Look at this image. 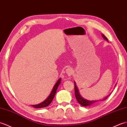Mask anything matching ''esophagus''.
I'll use <instances>...</instances> for the list:
<instances>
[{"instance_id":"obj_1","label":"esophagus","mask_w":127,"mask_h":127,"mask_svg":"<svg viewBox=\"0 0 127 127\" xmlns=\"http://www.w3.org/2000/svg\"><path fill=\"white\" fill-rule=\"evenodd\" d=\"M66 73L67 74V75L69 76H71L73 74V70L71 68H68L66 69Z\"/></svg>"}]
</instances>
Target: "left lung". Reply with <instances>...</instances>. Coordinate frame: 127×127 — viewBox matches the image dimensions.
<instances>
[{
  "label": "left lung",
  "instance_id": "8db88e82",
  "mask_svg": "<svg viewBox=\"0 0 127 127\" xmlns=\"http://www.w3.org/2000/svg\"><path fill=\"white\" fill-rule=\"evenodd\" d=\"M103 38L105 39V40L108 41V38L106 37L105 36H104V35H102ZM74 91H75V97H76V99H77L78 102L79 103L80 105H81L83 106H90V105H92V104H94L95 103H97V102H99V101H101V100H104L106 99L107 98L109 97V95L108 96L106 97L105 98H104L103 99H101L99 100H86L85 99H84L82 97H81V95H80V94H79V92H78V90L77 87V86L75 85V83H74Z\"/></svg>",
  "mask_w": 127,
  "mask_h": 127
}]
</instances>
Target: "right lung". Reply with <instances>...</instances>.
I'll return each instance as SVG.
<instances>
[{
  "instance_id": "obj_1",
  "label": "right lung",
  "mask_w": 127,
  "mask_h": 127,
  "mask_svg": "<svg viewBox=\"0 0 127 127\" xmlns=\"http://www.w3.org/2000/svg\"><path fill=\"white\" fill-rule=\"evenodd\" d=\"M60 81H61V79H59L57 82H56V83L55 84L54 87H53L51 94H50L49 97H48L47 99L44 101V102H42L40 104H37V105H33L32 106L35 108H44V107L48 106L49 104L52 103V100H53V98H54L55 96V93H56V90H57L58 86L59 85V84H60Z\"/></svg>"
}]
</instances>
